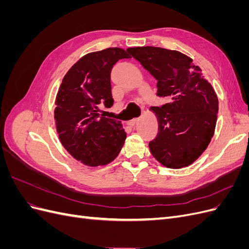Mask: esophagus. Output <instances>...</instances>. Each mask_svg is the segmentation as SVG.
Instances as JSON below:
<instances>
[{
  "instance_id": "esophagus-1",
  "label": "esophagus",
  "mask_w": 249,
  "mask_h": 249,
  "mask_svg": "<svg viewBox=\"0 0 249 249\" xmlns=\"http://www.w3.org/2000/svg\"><path fill=\"white\" fill-rule=\"evenodd\" d=\"M138 122H139V118H134V119L130 120V122H127V123H126V124H127V125H130V126H133V125L136 124Z\"/></svg>"
}]
</instances>
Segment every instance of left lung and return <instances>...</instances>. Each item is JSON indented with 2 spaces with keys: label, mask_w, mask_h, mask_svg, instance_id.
I'll use <instances>...</instances> for the list:
<instances>
[{
  "label": "left lung",
  "mask_w": 249,
  "mask_h": 249,
  "mask_svg": "<svg viewBox=\"0 0 249 249\" xmlns=\"http://www.w3.org/2000/svg\"><path fill=\"white\" fill-rule=\"evenodd\" d=\"M158 81V95L170 103L152 107L159 131L150 153L163 166L179 169L196 161L214 136L218 97L199 66L178 51L156 47L126 50Z\"/></svg>",
  "instance_id": "8db88e82"
}]
</instances>
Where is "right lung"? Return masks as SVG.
Returning <instances> with one entry per match:
<instances>
[{
  "label": "right lung",
  "mask_w": 249,
  "mask_h": 249,
  "mask_svg": "<svg viewBox=\"0 0 249 249\" xmlns=\"http://www.w3.org/2000/svg\"><path fill=\"white\" fill-rule=\"evenodd\" d=\"M125 58L131 57L120 48L88 53L71 67L59 87L54 118L60 142L86 166L111 163L124 144L122 123L104 117L101 106L113 105L111 70Z\"/></svg>",
  "instance_id": "1"
}]
</instances>
